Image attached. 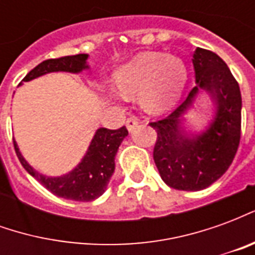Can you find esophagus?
Listing matches in <instances>:
<instances>
[{"label": "esophagus", "mask_w": 255, "mask_h": 255, "mask_svg": "<svg viewBox=\"0 0 255 255\" xmlns=\"http://www.w3.org/2000/svg\"><path fill=\"white\" fill-rule=\"evenodd\" d=\"M126 126H127L128 131H129V132H132L133 129L139 126V120L136 119V117H129V119L127 120V123H126Z\"/></svg>", "instance_id": "1"}]
</instances>
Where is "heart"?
<instances>
[{"label": "heart", "mask_w": 255, "mask_h": 255, "mask_svg": "<svg viewBox=\"0 0 255 255\" xmlns=\"http://www.w3.org/2000/svg\"><path fill=\"white\" fill-rule=\"evenodd\" d=\"M187 71L180 58L160 52H143L123 64L115 72L117 97L139 95L144 111L161 115L180 100Z\"/></svg>", "instance_id": "b5f03b06"}]
</instances>
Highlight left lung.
Returning <instances> with one entry per match:
<instances>
[{"label":"left lung","instance_id":"obj_1","mask_svg":"<svg viewBox=\"0 0 255 255\" xmlns=\"http://www.w3.org/2000/svg\"><path fill=\"white\" fill-rule=\"evenodd\" d=\"M195 87L169 116L150 123L157 131L154 162L161 179L172 188L199 191L213 184L230 168L241 140L242 95L227 64L210 50L192 54ZM201 94L214 102V115L201 131L187 127L184 117Z\"/></svg>","mask_w":255,"mask_h":255}]
</instances>
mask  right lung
Segmentation results:
<instances>
[{
  "mask_svg": "<svg viewBox=\"0 0 255 255\" xmlns=\"http://www.w3.org/2000/svg\"><path fill=\"white\" fill-rule=\"evenodd\" d=\"M87 58L89 54H76V56H65V57L42 61L25 75L21 83L30 82L32 79L50 72L80 73L84 69L90 68ZM127 135L128 131L126 127L119 129L98 128L80 162L72 171L61 176L42 175L41 172L36 171L35 168H32L25 161L14 139L13 144L21 165L43 187H46L49 191L60 198L89 202L101 197L108 188L112 175L115 172V157L117 154V150Z\"/></svg>",
  "mask_w": 255,
  "mask_h": 255,
  "instance_id": "obj_1",
  "label": "right lung"
}]
</instances>
